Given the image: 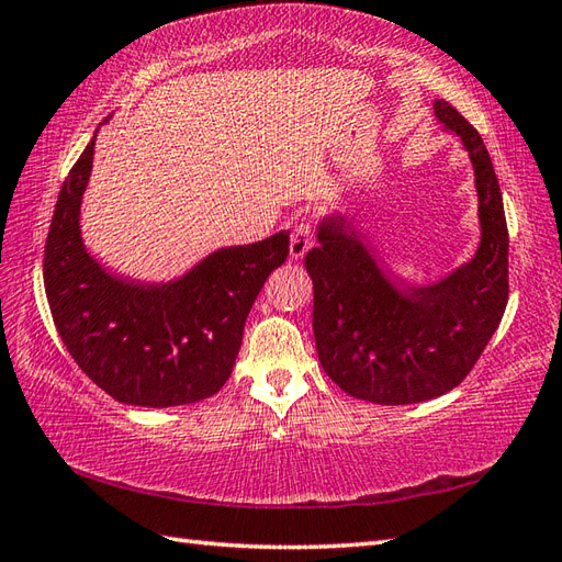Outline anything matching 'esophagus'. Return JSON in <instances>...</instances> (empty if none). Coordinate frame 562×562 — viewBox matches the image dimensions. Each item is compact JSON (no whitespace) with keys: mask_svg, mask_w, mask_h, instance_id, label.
Listing matches in <instances>:
<instances>
[{"mask_svg":"<svg viewBox=\"0 0 562 562\" xmlns=\"http://www.w3.org/2000/svg\"><path fill=\"white\" fill-rule=\"evenodd\" d=\"M314 244V226L308 220H296L290 236V256L292 260H300L306 256V250Z\"/></svg>","mask_w":562,"mask_h":562,"instance_id":"1","label":"esophagus"}]
</instances>
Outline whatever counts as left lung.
Listing matches in <instances>:
<instances>
[{"label": "left lung", "instance_id": "obj_1", "mask_svg": "<svg viewBox=\"0 0 562 562\" xmlns=\"http://www.w3.org/2000/svg\"><path fill=\"white\" fill-rule=\"evenodd\" d=\"M435 115L473 161L481 220L473 260L435 284L403 288L340 217L321 222L318 244L304 258L321 367L345 393L381 405L420 403L459 386L507 306L509 234L491 154L451 103L435 101Z\"/></svg>", "mask_w": 562, "mask_h": 562}]
</instances>
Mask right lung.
Masks as SVG:
<instances>
[{"label":"right lung","mask_w":562,"mask_h":562,"mask_svg":"<svg viewBox=\"0 0 562 562\" xmlns=\"http://www.w3.org/2000/svg\"><path fill=\"white\" fill-rule=\"evenodd\" d=\"M93 142L65 178L45 241L55 328L81 372L115 401L171 408L207 398L229 379L246 316L268 274L288 260L290 234L214 250L173 282L115 278L87 254L79 232Z\"/></svg>","instance_id":"1"}]
</instances>
